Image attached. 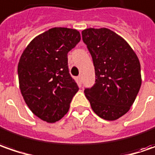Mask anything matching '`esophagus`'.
Returning <instances> with one entry per match:
<instances>
[{
	"label": "esophagus",
	"mask_w": 155,
	"mask_h": 155,
	"mask_svg": "<svg viewBox=\"0 0 155 155\" xmlns=\"http://www.w3.org/2000/svg\"><path fill=\"white\" fill-rule=\"evenodd\" d=\"M77 82L80 86L82 84V77H81V75H79L77 77Z\"/></svg>",
	"instance_id": "1"
}]
</instances>
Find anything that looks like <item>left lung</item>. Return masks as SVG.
Returning a JSON list of instances; mask_svg holds the SVG:
<instances>
[{
  "mask_svg": "<svg viewBox=\"0 0 155 155\" xmlns=\"http://www.w3.org/2000/svg\"><path fill=\"white\" fill-rule=\"evenodd\" d=\"M83 42L94 61L95 84L84 93L105 120L118 119L133 104L141 85V65L130 45L107 28L83 30Z\"/></svg>",
  "mask_w": 155,
  "mask_h": 155,
  "instance_id": "1",
  "label": "left lung"
}]
</instances>
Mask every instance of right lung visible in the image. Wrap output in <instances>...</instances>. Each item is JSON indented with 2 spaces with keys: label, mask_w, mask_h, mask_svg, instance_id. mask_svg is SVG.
Instances as JSON below:
<instances>
[{
  "label": "right lung",
  "mask_w": 155,
  "mask_h": 155,
  "mask_svg": "<svg viewBox=\"0 0 155 155\" xmlns=\"http://www.w3.org/2000/svg\"><path fill=\"white\" fill-rule=\"evenodd\" d=\"M81 40L77 30L55 27L30 42L18 64L19 89L31 112L47 123L67 113L79 87L68 67V53Z\"/></svg>",
  "instance_id": "1"
}]
</instances>
